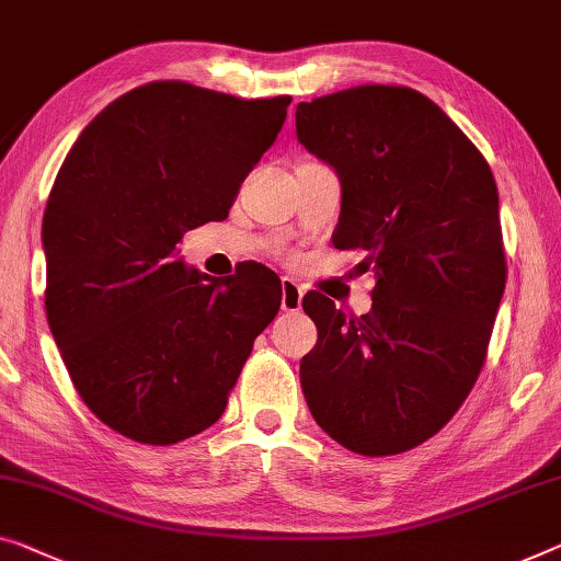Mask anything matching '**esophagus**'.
<instances>
[{
	"label": "esophagus",
	"mask_w": 561,
	"mask_h": 561,
	"mask_svg": "<svg viewBox=\"0 0 561 561\" xmlns=\"http://www.w3.org/2000/svg\"><path fill=\"white\" fill-rule=\"evenodd\" d=\"M302 287L295 279H282V309L284 312H299L302 309Z\"/></svg>",
	"instance_id": "esophagus-1"
}]
</instances>
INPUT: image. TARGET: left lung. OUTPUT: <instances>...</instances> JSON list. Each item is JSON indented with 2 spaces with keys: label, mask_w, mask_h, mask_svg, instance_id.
I'll return each instance as SVG.
<instances>
[{
  "label": "left lung",
  "mask_w": 561,
  "mask_h": 561,
  "mask_svg": "<svg viewBox=\"0 0 561 561\" xmlns=\"http://www.w3.org/2000/svg\"><path fill=\"white\" fill-rule=\"evenodd\" d=\"M297 140L340 175L334 249L365 254L373 309L307 291L317 345L299 380L340 446L396 456L446 425L479 378L506 287L499 191L486 158L403 85H357L297 105Z\"/></svg>",
  "instance_id": "8db88e82"
}]
</instances>
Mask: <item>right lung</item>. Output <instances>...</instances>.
Segmentation results:
<instances>
[{
	"mask_svg": "<svg viewBox=\"0 0 561 561\" xmlns=\"http://www.w3.org/2000/svg\"><path fill=\"white\" fill-rule=\"evenodd\" d=\"M289 103L148 82L95 115L57 173L42 219L47 322L75 390L125 438L171 446L219 421L279 312L264 264L216 279L175 244L227 219Z\"/></svg>",
	"mask_w": 561,
	"mask_h": 561,
	"instance_id": "right-lung-1",
	"label": "right lung"
}]
</instances>
